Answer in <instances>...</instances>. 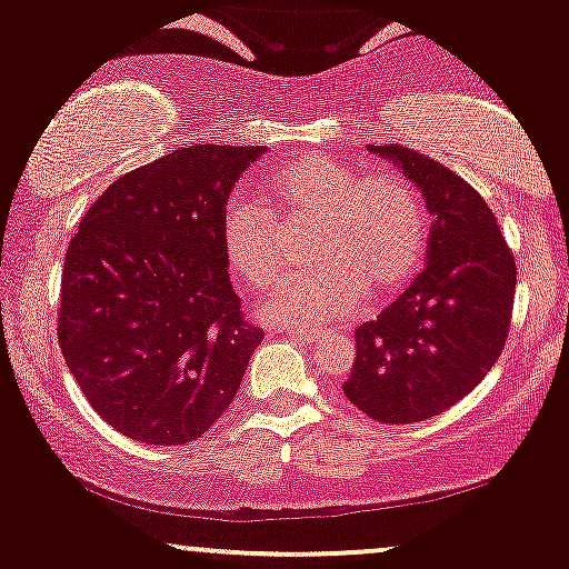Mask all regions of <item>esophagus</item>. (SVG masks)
Masks as SVG:
<instances>
[{
  "mask_svg": "<svg viewBox=\"0 0 569 569\" xmlns=\"http://www.w3.org/2000/svg\"><path fill=\"white\" fill-rule=\"evenodd\" d=\"M286 333H289V337H293V339H299V341H305V345H318V333L315 331H307V328H286Z\"/></svg>",
  "mask_w": 569,
  "mask_h": 569,
  "instance_id": "34e87169",
  "label": "esophagus"
}]
</instances>
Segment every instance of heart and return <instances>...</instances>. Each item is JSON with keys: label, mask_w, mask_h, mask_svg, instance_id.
Listing matches in <instances>:
<instances>
[{"label": "heart", "mask_w": 569, "mask_h": 569, "mask_svg": "<svg viewBox=\"0 0 569 569\" xmlns=\"http://www.w3.org/2000/svg\"><path fill=\"white\" fill-rule=\"evenodd\" d=\"M266 211L249 198L224 203L219 238L232 276L264 289L286 267V238H302L310 272L280 283L259 315L293 328H326L350 318L366 293L389 299L419 270L427 222L419 196L392 172L360 174L331 156L291 159L264 180ZM277 224L272 226L271 222Z\"/></svg>", "instance_id": "b5f03b06"}]
</instances>
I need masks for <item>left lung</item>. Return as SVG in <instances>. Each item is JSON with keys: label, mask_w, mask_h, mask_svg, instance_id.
Segmentation results:
<instances>
[{"label": "left lung", "mask_w": 569, "mask_h": 569, "mask_svg": "<svg viewBox=\"0 0 569 569\" xmlns=\"http://www.w3.org/2000/svg\"><path fill=\"white\" fill-rule=\"evenodd\" d=\"M368 150L419 188L432 230L413 286L355 331L358 358L341 389L376 421L413 423L456 406L496 366L509 337L517 264L469 182L402 146Z\"/></svg>", "instance_id": "1"}]
</instances>
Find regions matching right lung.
<instances>
[{
	"mask_svg": "<svg viewBox=\"0 0 569 569\" xmlns=\"http://www.w3.org/2000/svg\"><path fill=\"white\" fill-rule=\"evenodd\" d=\"M262 146H188L119 177L68 243L58 339L89 406L148 445L201 437L264 333L222 254L224 203Z\"/></svg>",
	"mask_w": 569,
	"mask_h": 569,
	"instance_id": "1",
	"label": "right lung"
}]
</instances>
